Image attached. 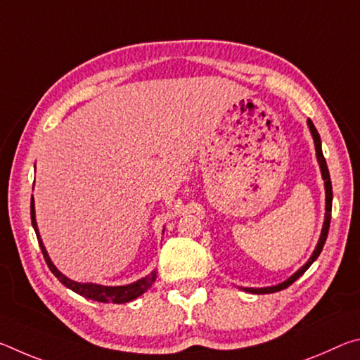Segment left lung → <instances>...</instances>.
Returning <instances> with one entry per match:
<instances>
[{
    "mask_svg": "<svg viewBox=\"0 0 360 360\" xmlns=\"http://www.w3.org/2000/svg\"><path fill=\"white\" fill-rule=\"evenodd\" d=\"M308 127H309V131H311L313 139H314V148H316V157H318V162H319V167H321V173H322V179H324V187H326V219H324V225H322V231H321V236H319V241H318V246H316L314 252L311 257L308 259L307 264H304L300 270L295 271L294 275H292L289 279H285L284 283L278 284V285H271V288H259V289H254V288H245V290L251 292V294H271V292H278V290H283L285 288H289L292 283H295L298 278H300L304 271L308 270L309 266H311L313 262L319 257V254L322 251V248L326 245V240H327V233H328V227H330V212H332V198H333V192H332V182H330V174H328V168H327V163H326V158L324 154H322V148H321V136L318 130H316V127L311 120L308 119Z\"/></svg>",
    "mask_w": 360,
    "mask_h": 360,
    "instance_id": "8db88e82",
    "label": "left lung"
}]
</instances>
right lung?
Instances as JSON below:
<instances>
[{"instance_id": "add662e5", "label": "right lung", "mask_w": 360, "mask_h": 360, "mask_svg": "<svg viewBox=\"0 0 360 360\" xmlns=\"http://www.w3.org/2000/svg\"><path fill=\"white\" fill-rule=\"evenodd\" d=\"M30 212H32V224H33V229L36 231V236H38L39 248L42 251V255H44L47 266L51 268V271L56 275V278H58L60 283L66 285L68 289H71L72 292H76V294L82 295L85 298H90V300L103 302V303H127V302L135 300V298L139 295H143L144 292L148 290L152 284H154L155 278H157L155 271H152L150 275H148L146 278L138 279L136 283H131L127 285H100V284H94V283H76V281H72V279L66 278L63 273H60L57 270V266L52 264V260H51V257H49L44 245H42V240H41L39 230H38V224H36L33 197H32V211Z\"/></svg>"}]
</instances>
